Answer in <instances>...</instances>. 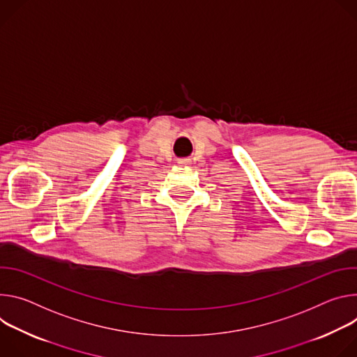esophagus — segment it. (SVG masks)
I'll return each instance as SVG.
<instances>
[{
	"label": "esophagus",
	"mask_w": 357,
	"mask_h": 357,
	"mask_svg": "<svg viewBox=\"0 0 357 357\" xmlns=\"http://www.w3.org/2000/svg\"><path fill=\"white\" fill-rule=\"evenodd\" d=\"M177 163H178L180 166H187V165L191 163V160H190V158H178Z\"/></svg>",
	"instance_id": "obj_1"
}]
</instances>
